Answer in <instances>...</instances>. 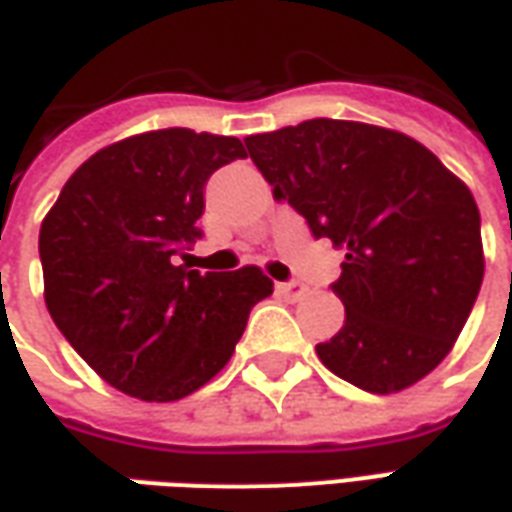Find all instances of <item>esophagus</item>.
Segmentation results:
<instances>
[{"mask_svg":"<svg viewBox=\"0 0 512 512\" xmlns=\"http://www.w3.org/2000/svg\"><path fill=\"white\" fill-rule=\"evenodd\" d=\"M277 290L279 296H285L288 301H301L304 299V293H307V288H304L301 282H279Z\"/></svg>","mask_w":512,"mask_h":512,"instance_id":"1","label":"esophagus"}]
</instances>
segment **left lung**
<instances>
[{
    "mask_svg": "<svg viewBox=\"0 0 512 512\" xmlns=\"http://www.w3.org/2000/svg\"><path fill=\"white\" fill-rule=\"evenodd\" d=\"M244 142L274 197L345 249L332 285L345 323L315 345L323 365L373 395L436 370L483 285L469 186L417 139L356 120L315 117Z\"/></svg>",
    "mask_w": 512,
    "mask_h": 512,
    "instance_id": "obj_1",
    "label": "left lung"
}]
</instances>
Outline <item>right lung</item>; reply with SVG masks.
Listing matches in <instances>:
<instances>
[{
	"label": "right lung",
	"instance_id": "right-lung-1",
	"mask_svg": "<svg viewBox=\"0 0 512 512\" xmlns=\"http://www.w3.org/2000/svg\"><path fill=\"white\" fill-rule=\"evenodd\" d=\"M246 158L235 136L161 128L101 147L40 224L43 299L106 384L172 403L222 370L249 310L274 293L257 266L200 274L178 263L202 230L205 180Z\"/></svg>",
	"mask_w": 512,
	"mask_h": 512
}]
</instances>
